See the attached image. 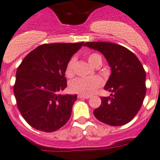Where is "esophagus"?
I'll use <instances>...</instances> for the list:
<instances>
[{
	"label": "esophagus",
	"instance_id": "1",
	"mask_svg": "<svg viewBox=\"0 0 160 160\" xmlns=\"http://www.w3.org/2000/svg\"><path fill=\"white\" fill-rule=\"evenodd\" d=\"M91 96H83V95H79L78 96V98H80V99H89Z\"/></svg>",
	"mask_w": 160,
	"mask_h": 160
}]
</instances>
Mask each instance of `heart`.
<instances>
[{
  "label": "heart",
  "mask_w": 160,
  "mask_h": 160,
  "mask_svg": "<svg viewBox=\"0 0 160 160\" xmlns=\"http://www.w3.org/2000/svg\"><path fill=\"white\" fill-rule=\"evenodd\" d=\"M89 63L96 67L98 64H102V58L98 53H91L88 56ZM75 58H71L67 63L65 67V75L68 78H71L75 75ZM103 85V80L99 76H92L88 78H77L69 84V90L71 92L80 94L83 96H89L94 93L97 89Z\"/></svg>",
  "instance_id": "heart-1"
}]
</instances>
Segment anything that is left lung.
<instances>
[{
    "label": "left lung",
    "mask_w": 160,
    "mask_h": 160,
    "mask_svg": "<svg viewBox=\"0 0 160 160\" xmlns=\"http://www.w3.org/2000/svg\"><path fill=\"white\" fill-rule=\"evenodd\" d=\"M85 46L100 51L108 61L112 74L105 90L112 92L102 97V104L94 111L100 122L122 126L133 119L146 94V73L132 52L122 45L107 42H87Z\"/></svg>",
    "instance_id": "left-lung-1"
}]
</instances>
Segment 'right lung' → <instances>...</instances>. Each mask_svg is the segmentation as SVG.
<instances>
[{"mask_svg":"<svg viewBox=\"0 0 160 160\" xmlns=\"http://www.w3.org/2000/svg\"><path fill=\"white\" fill-rule=\"evenodd\" d=\"M84 42L46 43L31 51L18 66L13 86L17 106L33 128L58 130L69 121L76 95H59L67 86L65 67Z\"/></svg>","mask_w":160,"mask_h":160,"instance_id":"add662e5","label":"right lung"}]
</instances>
